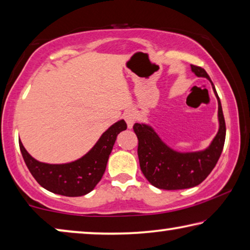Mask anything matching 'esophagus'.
<instances>
[{"label":"esophagus","mask_w":250,"mask_h":250,"mask_svg":"<svg viewBox=\"0 0 250 250\" xmlns=\"http://www.w3.org/2000/svg\"><path fill=\"white\" fill-rule=\"evenodd\" d=\"M124 119L126 122V125H128L129 129H132V126L136 122V113L132 110H128L124 113Z\"/></svg>","instance_id":"34e87169"}]
</instances>
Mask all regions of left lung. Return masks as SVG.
Segmentation results:
<instances>
[{
  "instance_id": "8db88e82",
  "label": "left lung",
  "mask_w": 250,
  "mask_h": 250,
  "mask_svg": "<svg viewBox=\"0 0 250 250\" xmlns=\"http://www.w3.org/2000/svg\"><path fill=\"white\" fill-rule=\"evenodd\" d=\"M191 71L197 77L210 80L205 69L192 65ZM211 82V81H210ZM212 84L218 100L219 130L208 148L195 152H179L168 146L160 139L151 126L134 124L133 130L138 137V157L140 168L150 184L165 190H178L195 187L201 184L215 168L223 152L226 124L219 97Z\"/></svg>"
}]
</instances>
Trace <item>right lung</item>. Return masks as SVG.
Segmentation results:
<instances>
[{"label":"right lung","mask_w":250,"mask_h":250,"mask_svg":"<svg viewBox=\"0 0 250 250\" xmlns=\"http://www.w3.org/2000/svg\"><path fill=\"white\" fill-rule=\"evenodd\" d=\"M126 129L125 120L112 125L93 148L80 159L69 164L50 165L35 160L19 140L20 149L26 167L40 186L58 195L80 197L92 191L101 180L117 136Z\"/></svg>","instance_id":"right-lung-1"}]
</instances>
